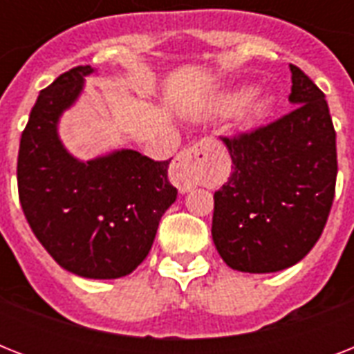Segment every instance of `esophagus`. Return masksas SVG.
Listing matches in <instances>:
<instances>
[{
	"label": "esophagus",
	"instance_id": "34e87169",
	"mask_svg": "<svg viewBox=\"0 0 354 354\" xmlns=\"http://www.w3.org/2000/svg\"><path fill=\"white\" fill-rule=\"evenodd\" d=\"M205 139L193 145L191 149L183 150L174 158L171 165V182L180 193H187L198 182V171L202 156L205 154Z\"/></svg>",
	"mask_w": 354,
	"mask_h": 354
}]
</instances>
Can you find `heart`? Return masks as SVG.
<instances>
[{"instance_id":"heart-1","label":"heart","mask_w":354,"mask_h":354,"mask_svg":"<svg viewBox=\"0 0 354 354\" xmlns=\"http://www.w3.org/2000/svg\"><path fill=\"white\" fill-rule=\"evenodd\" d=\"M275 106L274 93L252 88H236V90L222 93L213 104V112L232 113L235 112V124L241 130L255 127L263 121Z\"/></svg>"}]
</instances>
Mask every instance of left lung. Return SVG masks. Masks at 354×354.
Returning a JSON list of instances; mask_svg holds the SVG:
<instances>
[{
	"instance_id": "1",
	"label": "left lung",
	"mask_w": 354,
	"mask_h": 354,
	"mask_svg": "<svg viewBox=\"0 0 354 354\" xmlns=\"http://www.w3.org/2000/svg\"><path fill=\"white\" fill-rule=\"evenodd\" d=\"M288 115L224 139L232 176L215 193L211 235L233 270L290 268L318 242L335 200L336 132L324 91L292 66Z\"/></svg>"
}]
</instances>
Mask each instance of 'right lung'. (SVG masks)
<instances>
[{
    "mask_svg": "<svg viewBox=\"0 0 354 354\" xmlns=\"http://www.w3.org/2000/svg\"><path fill=\"white\" fill-rule=\"evenodd\" d=\"M90 75L97 69L79 66L40 91L19 141V204L64 270L86 279H119L149 255L178 189L167 176L171 160L118 149L84 161L66 149L58 122Z\"/></svg>",
    "mask_w": 354,
    "mask_h": 354,
    "instance_id": "add662e5",
    "label": "right lung"
}]
</instances>
